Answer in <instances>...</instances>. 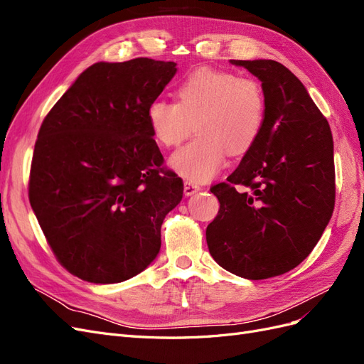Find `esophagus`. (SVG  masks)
Listing matches in <instances>:
<instances>
[{
	"mask_svg": "<svg viewBox=\"0 0 364 364\" xmlns=\"http://www.w3.org/2000/svg\"><path fill=\"white\" fill-rule=\"evenodd\" d=\"M199 190H200V186L197 185V183H194L191 181H185V183H183V193H185V196H193L194 193H197Z\"/></svg>",
	"mask_w": 364,
	"mask_h": 364,
	"instance_id": "esophagus-1",
	"label": "esophagus"
}]
</instances>
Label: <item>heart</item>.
<instances>
[{"label": "heart", "instance_id": "heart-1", "mask_svg": "<svg viewBox=\"0 0 364 364\" xmlns=\"http://www.w3.org/2000/svg\"><path fill=\"white\" fill-rule=\"evenodd\" d=\"M178 103L158 98L147 118L159 144L178 147L171 167L193 182H205L222 168L226 155H243L259 139L267 118V100L261 83L229 71L197 68L179 83Z\"/></svg>", "mask_w": 364, "mask_h": 364}]
</instances>
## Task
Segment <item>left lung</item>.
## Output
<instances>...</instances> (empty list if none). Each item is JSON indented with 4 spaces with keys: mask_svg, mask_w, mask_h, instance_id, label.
Segmentation results:
<instances>
[{
    "mask_svg": "<svg viewBox=\"0 0 364 364\" xmlns=\"http://www.w3.org/2000/svg\"><path fill=\"white\" fill-rule=\"evenodd\" d=\"M261 80L267 118L226 182L206 228L211 257L246 279L290 272L310 255L334 211L333 134L301 80L277 60H230Z\"/></svg>",
    "mask_w": 364,
    "mask_h": 364,
    "instance_id": "1",
    "label": "left lung"
}]
</instances>
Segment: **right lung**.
Listing matches in <instances>:
<instances>
[{
    "mask_svg": "<svg viewBox=\"0 0 364 364\" xmlns=\"http://www.w3.org/2000/svg\"><path fill=\"white\" fill-rule=\"evenodd\" d=\"M176 71L149 58L94 63L42 121L28 199L54 257L77 278L123 282L159 253L183 183L164 167L147 111Z\"/></svg>",
    "mask_w": 364,
    "mask_h": 364,
    "instance_id": "1",
    "label": "right lung"
}]
</instances>
